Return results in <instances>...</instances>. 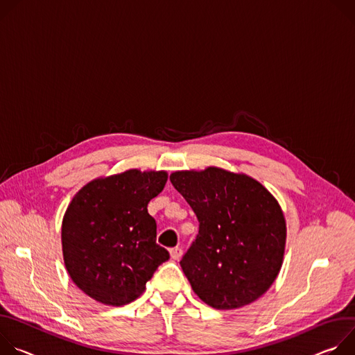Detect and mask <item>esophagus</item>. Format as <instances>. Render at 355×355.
I'll list each match as a JSON object with an SVG mask.
<instances>
[{
    "label": "esophagus",
    "mask_w": 355,
    "mask_h": 355,
    "mask_svg": "<svg viewBox=\"0 0 355 355\" xmlns=\"http://www.w3.org/2000/svg\"><path fill=\"white\" fill-rule=\"evenodd\" d=\"M169 252H171V258H172V259H179V258L182 257V254H183L182 248H179V247L172 248Z\"/></svg>",
    "instance_id": "34e87169"
}]
</instances>
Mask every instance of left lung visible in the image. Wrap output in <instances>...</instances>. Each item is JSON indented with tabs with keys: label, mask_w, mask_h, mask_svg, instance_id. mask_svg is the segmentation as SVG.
Wrapping results in <instances>:
<instances>
[{
	"label": "left lung",
	"mask_w": 355,
	"mask_h": 355,
	"mask_svg": "<svg viewBox=\"0 0 355 355\" xmlns=\"http://www.w3.org/2000/svg\"><path fill=\"white\" fill-rule=\"evenodd\" d=\"M171 182L200 223L180 261L193 292L220 310L259 299L284 263L286 220L278 200L257 179L217 166L176 171Z\"/></svg>",
	"instance_id": "8db88e82"
}]
</instances>
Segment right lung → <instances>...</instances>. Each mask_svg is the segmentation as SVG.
I'll return each instance as SVG.
<instances>
[{
  "instance_id": "obj_1",
  "label": "right lung",
  "mask_w": 355,
  "mask_h": 355,
  "mask_svg": "<svg viewBox=\"0 0 355 355\" xmlns=\"http://www.w3.org/2000/svg\"><path fill=\"white\" fill-rule=\"evenodd\" d=\"M168 182L165 171L128 169L78 190L62 221L64 266L74 285L108 306L139 297L169 252L156 244L148 203Z\"/></svg>"
}]
</instances>
